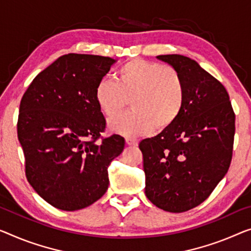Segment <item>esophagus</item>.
<instances>
[{"label":"esophagus","mask_w":251,"mask_h":251,"mask_svg":"<svg viewBox=\"0 0 251 251\" xmlns=\"http://www.w3.org/2000/svg\"><path fill=\"white\" fill-rule=\"evenodd\" d=\"M125 141H126L127 145H132V147H136V145L138 144V141L134 137H126Z\"/></svg>","instance_id":"1"}]
</instances>
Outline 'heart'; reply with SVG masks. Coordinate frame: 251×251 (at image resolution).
<instances>
[{
	"mask_svg": "<svg viewBox=\"0 0 251 251\" xmlns=\"http://www.w3.org/2000/svg\"><path fill=\"white\" fill-rule=\"evenodd\" d=\"M186 91L180 74L169 65L132 59L117 72L116 81L103 78L95 90V99L106 117H113L128 99L133 109L109 121L110 130L136 136L173 125L185 103Z\"/></svg>",
	"mask_w": 251,
	"mask_h": 251,
	"instance_id": "heart-1",
	"label": "heart"
}]
</instances>
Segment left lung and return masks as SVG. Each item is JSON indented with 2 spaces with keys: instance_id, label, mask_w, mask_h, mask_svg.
Segmentation results:
<instances>
[{
  "instance_id": "left-lung-1",
  "label": "left lung",
  "mask_w": 251,
  "mask_h": 251,
  "mask_svg": "<svg viewBox=\"0 0 251 251\" xmlns=\"http://www.w3.org/2000/svg\"><path fill=\"white\" fill-rule=\"evenodd\" d=\"M156 58L180 74L186 98L173 125L141 141L145 195L156 207L181 213L206 200L229 170L235 115L221 82L182 55Z\"/></svg>"
}]
</instances>
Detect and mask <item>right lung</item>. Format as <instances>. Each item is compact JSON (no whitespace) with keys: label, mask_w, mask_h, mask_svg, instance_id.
I'll list each match as a JSON object with an SVG mask.
<instances>
[{"label":"right lung","mask_w":251,"mask_h":251,"mask_svg":"<svg viewBox=\"0 0 251 251\" xmlns=\"http://www.w3.org/2000/svg\"><path fill=\"white\" fill-rule=\"evenodd\" d=\"M116 59L67 54L33 78L20 102L18 138L25 177L38 195L63 211L88 207L107 192L108 167L123 152L121 135L102 138L106 119L95 99Z\"/></svg>","instance_id":"obj_1"}]
</instances>
